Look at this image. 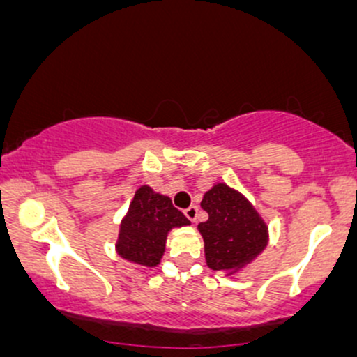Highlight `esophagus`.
Wrapping results in <instances>:
<instances>
[{
	"mask_svg": "<svg viewBox=\"0 0 357 357\" xmlns=\"http://www.w3.org/2000/svg\"><path fill=\"white\" fill-rule=\"evenodd\" d=\"M184 216H186L191 223H195L196 216H198V206H195V204H192V206L186 208V210H184Z\"/></svg>",
	"mask_w": 357,
	"mask_h": 357,
	"instance_id": "esophagus-1",
	"label": "esophagus"
}]
</instances>
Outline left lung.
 <instances>
[{"instance_id": "left-lung-1", "label": "left lung", "mask_w": 357, "mask_h": 357, "mask_svg": "<svg viewBox=\"0 0 357 357\" xmlns=\"http://www.w3.org/2000/svg\"><path fill=\"white\" fill-rule=\"evenodd\" d=\"M202 208L208 213V220L198 225V231L211 270L231 277L267 248V223L243 192L227 183H216L204 192Z\"/></svg>"}]
</instances>
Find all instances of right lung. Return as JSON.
<instances>
[{
    "label": "right lung",
    "mask_w": 357,
    "mask_h": 357,
    "mask_svg": "<svg viewBox=\"0 0 357 357\" xmlns=\"http://www.w3.org/2000/svg\"><path fill=\"white\" fill-rule=\"evenodd\" d=\"M190 225L191 221L173 206L169 196L142 184L121 221L116 252L130 264L154 268L165 255L169 231Z\"/></svg>",
    "instance_id": "1"
}]
</instances>
